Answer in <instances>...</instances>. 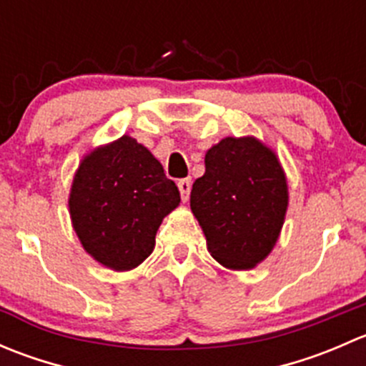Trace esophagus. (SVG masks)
<instances>
[{"mask_svg": "<svg viewBox=\"0 0 366 366\" xmlns=\"http://www.w3.org/2000/svg\"><path fill=\"white\" fill-rule=\"evenodd\" d=\"M177 186H179V191H180V197H182V202L189 200L191 179H180L179 182H177Z\"/></svg>", "mask_w": 366, "mask_h": 366, "instance_id": "esophagus-1", "label": "esophagus"}]
</instances>
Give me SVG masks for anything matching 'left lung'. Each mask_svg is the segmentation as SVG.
I'll return each mask as SVG.
<instances>
[{
  "label": "left lung",
  "mask_w": 366,
  "mask_h": 366,
  "mask_svg": "<svg viewBox=\"0 0 366 366\" xmlns=\"http://www.w3.org/2000/svg\"><path fill=\"white\" fill-rule=\"evenodd\" d=\"M289 193L274 152L254 138H224L205 154L191 210L209 252L230 269H249L278 241Z\"/></svg>",
  "instance_id": "obj_1"
}]
</instances>
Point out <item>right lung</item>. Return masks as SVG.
Segmentation results:
<instances>
[{
	"instance_id": "right-lung-1",
	"label": "right lung",
	"mask_w": 366,
	"mask_h": 366,
	"mask_svg": "<svg viewBox=\"0 0 366 366\" xmlns=\"http://www.w3.org/2000/svg\"><path fill=\"white\" fill-rule=\"evenodd\" d=\"M180 202L161 162L129 136L84 157L70 191V217L81 244L114 271L142 264L162 217Z\"/></svg>"
}]
</instances>
